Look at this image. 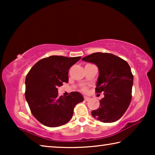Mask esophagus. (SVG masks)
<instances>
[{"instance_id": "esophagus-1", "label": "esophagus", "mask_w": 155, "mask_h": 155, "mask_svg": "<svg viewBox=\"0 0 155 155\" xmlns=\"http://www.w3.org/2000/svg\"><path fill=\"white\" fill-rule=\"evenodd\" d=\"M84 100H85V101H89L90 100V98H89L87 96H84Z\"/></svg>"}]
</instances>
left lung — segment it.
<instances>
[{"label":"left lung","instance_id":"1","mask_svg":"<svg viewBox=\"0 0 155 155\" xmlns=\"http://www.w3.org/2000/svg\"><path fill=\"white\" fill-rule=\"evenodd\" d=\"M82 60L98 68L96 91L104 92V96L91 115L102 122L117 121L127 110L132 97L133 75L129 65L120 57L103 52H95Z\"/></svg>","mask_w":155,"mask_h":155}]
</instances>
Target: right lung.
Masks as SVG:
<instances>
[{"mask_svg": "<svg viewBox=\"0 0 155 155\" xmlns=\"http://www.w3.org/2000/svg\"><path fill=\"white\" fill-rule=\"evenodd\" d=\"M81 57L53 55L40 60L31 68L25 79V98L31 111L41 124L57 127L72 118L75 105L83 101L82 94L74 91L59 96L57 87L68 82L70 67Z\"/></svg>", "mask_w": 155, "mask_h": 155, "instance_id": "right-lung-1", "label": "right lung"}]
</instances>
